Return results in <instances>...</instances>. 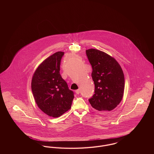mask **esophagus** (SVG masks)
<instances>
[{
	"label": "esophagus",
	"instance_id": "34e87169",
	"mask_svg": "<svg viewBox=\"0 0 154 154\" xmlns=\"http://www.w3.org/2000/svg\"><path fill=\"white\" fill-rule=\"evenodd\" d=\"M80 89H77V90H76L75 91V93L77 94H80Z\"/></svg>",
	"mask_w": 154,
	"mask_h": 154
}]
</instances>
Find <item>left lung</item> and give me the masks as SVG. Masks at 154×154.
Instances as JSON below:
<instances>
[{
  "label": "left lung",
  "mask_w": 154,
  "mask_h": 154,
  "mask_svg": "<svg viewBox=\"0 0 154 154\" xmlns=\"http://www.w3.org/2000/svg\"><path fill=\"white\" fill-rule=\"evenodd\" d=\"M92 66L95 84L94 95L88 100L92 107L107 114L121 102L125 88L124 74L117 61L104 52L94 48L86 50Z\"/></svg>",
  "instance_id": "1"
}]
</instances>
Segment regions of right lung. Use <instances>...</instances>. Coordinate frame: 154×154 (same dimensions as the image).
Instances as JSON below:
<instances>
[{
	"instance_id": "obj_1",
	"label": "right lung",
	"mask_w": 154,
	"mask_h": 154,
	"mask_svg": "<svg viewBox=\"0 0 154 154\" xmlns=\"http://www.w3.org/2000/svg\"><path fill=\"white\" fill-rule=\"evenodd\" d=\"M63 52H55L44 60L32 77L31 88L35 102L47 115L57 118L71 108L74 92L60 74Z\"/></svg>"
}]
</instances>
